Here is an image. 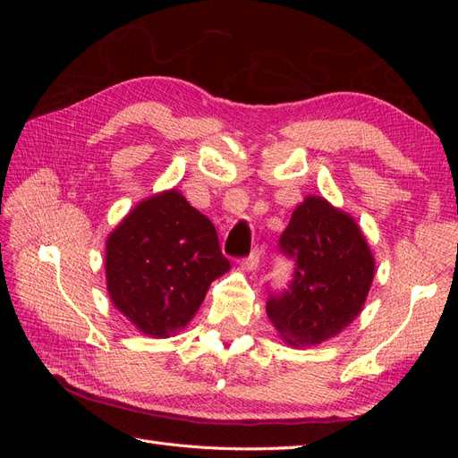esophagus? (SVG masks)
Returning <instances> with one entry per match:
<instances>
[{
	"label": "esophagus",
	"mask_w": 458,
	"mask_h": 458,
	"mask_svg": "<svg viewBox=\"0 0 458 458\" xmlns=\"http://www.w3.org/2000/svg\"><path fill=\"white\" fill-rule=\"evenodd\" d=\"M259 258H261V250H259V248H256V250H252L250 256L242 258L241 266H242L246 271H254V269L259 266Z\"/></svg>",
	"instance_id": "1"
}]
</instances>
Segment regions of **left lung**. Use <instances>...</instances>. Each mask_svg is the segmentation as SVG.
Returning a JSON list of instances; mask_svg holds the SVG:
<instances>
[{
    "label": "left lung",
    "mask_w": 458,
    "mask_h": 458,
    "mask_svg": "<svg viewBox=\"0 0 458 458\" xmlns=\"http://www.w3.org/2000/svg\"><path fill=\"white\" fill-rule=\"evenodd\" d=\"M294 261L293 281L269 293L267 317L296 348L335 338L361 313L374 276V258L355 219L323 197H306L279 239Z\"/></svg>",
    "instance_id": "left-lung-1"
}]
</instances>
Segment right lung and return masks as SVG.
<instances>
[{
    "label": "right lung",
    "instance_id": "right-lung-1",
    "mask_svg": "<svg viewBox=\"0 0 458 458\" xmlns=\"http://www.w3.org/2000/svg\"><path fill=\"white\" fill-rule=\"evenodd\" d=\"M105 269L114 308L143 335L168 338L231 263L212 221L172 189L137 204L108 234Z\"/></svg>",
    "mask_w": 458,
    "mask_h": 458
}]
</instances>
